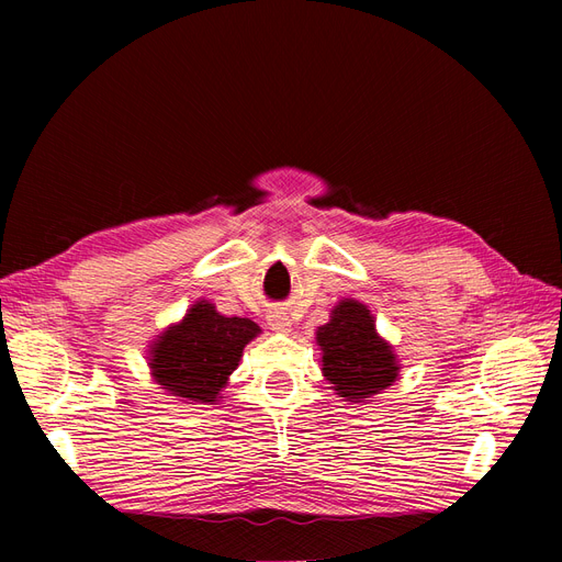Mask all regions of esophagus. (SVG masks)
Wrapping results in <instances>:
<instances>
[{
  "label": "esophagus",
  "instance_id": "34e87169",
  "mask_svg": "<svg viewBox=\"0 0 562 562\" xmlns=\"http://www.w3.org/2000/svg\"><path fill=\"white\" fill-rule=\"evenodd\" d=\"M267 323L269 328L274 333H288L291 330V318H288L283 312H269L267 314Z\"/></svg>",
  "mask_w": 562,
  "mask_h": 562
}]
</instances>
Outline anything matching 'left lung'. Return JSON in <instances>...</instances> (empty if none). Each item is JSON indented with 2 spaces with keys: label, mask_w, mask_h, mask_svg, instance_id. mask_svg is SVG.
Here are the masks:
<instances>
[{
  "label": "left lung",
  "mask_w": 562,
  "mask_h": 562,
  "mask_svg": "<svg viewBox=\"0 0 562 562\" xmlns=\"http://www.w3.org/2000/svg\"><path fill=\"white\" fill-rule=\"evenodd\" d=\"M321 370L337 396L351 403L380 394L398 380L394 349L375 330V318L359 300H342L326 326L316 330Z\"/></svg>",
  "instance_id": "1"
}]
</instances>
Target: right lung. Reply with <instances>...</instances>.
<instances>
[{"mask_svg":"<svg viewBox=\"0 0 562 562\" xmlns=\"http://www.w3.org/2000/svg\"><path fill=\"white\" fill-rule=\"evenodd\" d=\"M258 333V323L223 316L211 302L201 300L187 310L180 323L168 326L151 342V378L184 403L213 405L223 398L220 391L239 366L244 347Z\"/></svg>","mask_w":562,"mask_h":562,"instance_id":"1","label":"right lung"}]
</instances>
